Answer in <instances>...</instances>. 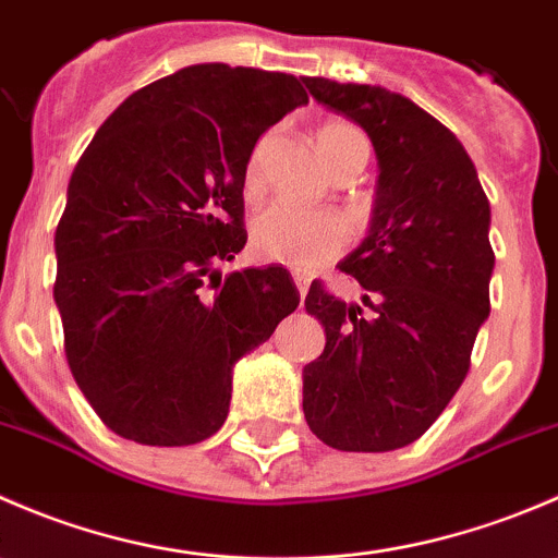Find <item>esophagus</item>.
I'll use <instances>...</instances> for the list:
<instances>
[{
    "label": "esophagus",
    "instance_id": "34e87169",
    "mask_svg": "<svg viewBox=\"0 0 558 558\" xmlns=\"http://www.w3.org/2000/svg\"><path fill=\"white\" fill-rule=\"evenodd\" d=\"M291 278H294L296 291H300V300H305V294H307V275H302V272H291Z\"/></svg>",
    "mask_w": 558,
    "mask_h": 558
}]
</instances>
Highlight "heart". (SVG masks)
Here are the masks:
<instances>
[{
  "instance_id": "obj_1",
  "label": "heart",
  "mask_w": 558,
  "mask_h": 558,
  "mask_svg": "<svg viewBox=\"0 0 558 558\" xmlns=\"http://www.w3.org/2000/svg\"><path fill=\"white\" fill-rule=\"evenodd\" d=\"M313 140L320 159L337 180L353 178L367 165L369 140L356 123L331 118L315 129ZM264 150H267V140H262L245 161L243 191L247 199H256L264 191ZM251 240L253 251L267 262L289 264L294 269H313L342 251L345 227L335 213L272 205L253 218Z\"/></svg>"
}]
</instances>
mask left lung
<instances>
[{"mask_svg": "<svg viewBox=\"0 0 558 558\" xmlns=\"http://www.w3.org/2000/svg\"><path fill=\"white\" fill-rule=\"evenodd\" d=\"M305 86L367 132L380 174L369 234L340 264L362 283V305L324 283L305 296L326 345L302 373V410L337 451H397L440 418L470 373L492 311V210L464 145L418 105L362 83Z\"/></svg>", "mask_w": 558, "mask_h": 558, "instance_id": "left-lung-1", "label": "left lung"}]
</instances>
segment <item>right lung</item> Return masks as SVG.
Returning a JSON list of instances; mask_svg holds the SVG:
<instances>
[{"instance_id": "add662e5", "label": "right lung", "mask_w": 558, "mask_h": 558, "mask_svg": "<svg viewBox=\"0 0 558 558\" xmlns=\"http://www.w3.org/2000/svg\"><path fill=\"white\" fill-rule=\"evenodd\" d=\"M300 105L294 75L185 66L123 99L77 161L53 300L72 378L116 435L161 448L216 435L238 359L300 305L283 267L216 272L247 240V156Z\"/></svg>"}]
</instances>
